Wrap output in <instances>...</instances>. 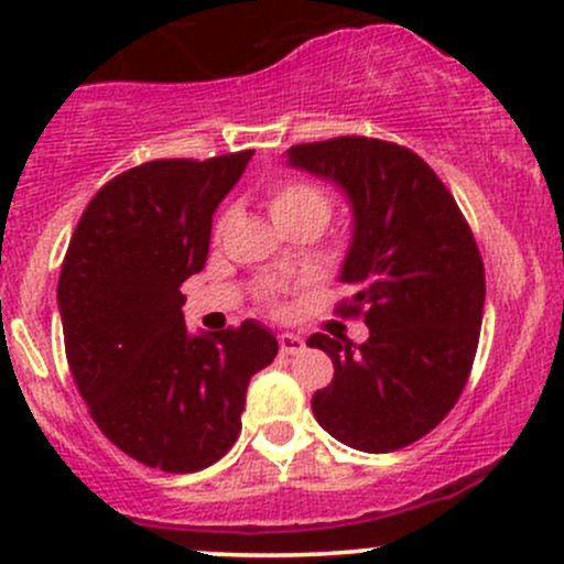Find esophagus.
Masks as SVG:
<instances>
[{"label":"esophagus","instance_id":"34e87169","mask_svg":"<svg viewBox=\"0 0 564 564\" xmlns=\"http://www.w3.org/2000/svg\"><path fill=\"white\" fill-rule=\"evenodd\" d=\"M278 346H281L283 355H300L305 349V340L294 333H281L278 335Z\"/></svg>","mask_w":564,"mask_h":564}]
</instances>
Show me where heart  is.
I'll list each match as a JSON object with an SVG mask.
<instances>
[{
    "instance_id": "obj_1",
    "label": "heart",
    "mask_w": 564,
    "mask_h": 564,
    "mask_svg": "<svg viewBox=\"0 0 564 564\" xmlns=\"http://www.w3.org/2000/svg\"><path fill=\"white\" fill-rule=\"evenodd\" d=\"M267 209L278 229L297 224H314L322 229L329 218V196L314 182L283 180L267 193Z\"/></svg>"
}]
</instances>
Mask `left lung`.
Instances as JSON below:
<instances>
[{
	"mask_svg": "<svg viewBox=\"0 0 564 564\" xmlns=\"http://www.w3.org/2000/svg\"><path fill=\"white\" fill-rule=\"evenodd\" d=\"M286 166L327 180L351 209L340 305L366 344L314 333L335 377L311 398L318 425L362 453H390L440 425L458 401L480 338L486 272L456 198L406 147L362 135L297 144Z\"/></svg>",
	"mask_w": 564,
	"mask_h": 564,
	"instance_id": "1",
	"label": "left lung"
}]
</instances>
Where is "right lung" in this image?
<instances>
[{
  "label": "right lung",
  "mask_w": 564,
  "mask_h": 564,
  "mask_svg": "<svg viewBox=\"0 0 564 564\" xmlns=\"http://www.w3.org/2000/svg\"><path fill=\"white\" fill-rule=\"evenodd\" d=\"M253 150L152 161L106 182L62 261L59 303L76 388L108 440L163 471H198L237 442L250 377L278 340L246 318L191 333L180 286L204 270L213 215Z\"/></svg>",
  "instance_id": "1"
}]
</instances>
